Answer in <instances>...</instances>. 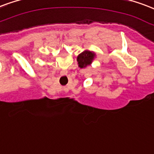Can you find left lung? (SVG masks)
Instances as JSON below:
<instances>
[{
    "label": "left lung",
    "instance_id": "8db88e82",
    "mask_svg": "<svg viewBox=\"0 0 154 154\" xmlns=\"http://www.w3.org/2000/svg\"><path fill=\"white\" fill-rule=\"evenodd\" d=\"M94 54L92 53L91 51H86L81 53L78 56H77V62L79 64V67L82 68H85L87 65H90L91 63L92 60H94Z\"/></svg>",
    "mask_w": 154,
    "mask_h": 154
}]
</instances>
